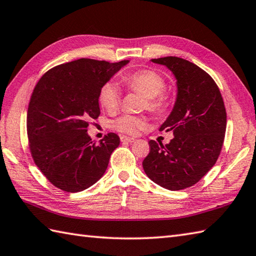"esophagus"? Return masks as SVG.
I'll return each instance as SVG.
<instances>
[{
    "label": "esophagus",
    "mask_w": 256,
    "mask_h": 256,
    "mask_svg": "<svg viewBox=\"0 0 256 256\" xmlns=\"http://www.w3.org/2000/svg\"><path fill=\"white\" fill-rule=\"evenodd\" d=\"M135 138H128V136H121V142L123 143H133Z\"/></svg>",
    "instance_id": "esophagus-1"
}]
</instances>
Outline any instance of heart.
<instances>
[{
	"instance_id": "heart-1",
	"label": "heart",
	"mask_w": 256,
	"mask_h": 256,
	"mask_svg": "<svg viewBox=\"0 0 256 256\" xmlns=\"http://www.w3.org/2000/svg\"><path fill=\"white\" fill-rule=\"evenodd\" d=\"M123 81L128 89L140 92L148 98L146 106L152 112L160 113L165 111L170 104V94L164 90L166 86L165 79L154 70L142 69L128 74L124 76ZM121 89L114 81H106L101 86L99 102L106 111L116 112L121 104ZM146 125L148 121L144 118L131 114H123L113 122V128L116 131L128 135H136L140 130L146 128Z\"/></svg>"
}]
</instances>
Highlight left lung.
Listing matches in <instances>:
<instances>
[{
    "label": "left lung",
    "mask_w": 256,
    "mask_h": 256,
    "mask_svg": "<svg viewBox=\"0 0 256 256\" xmlns=\"http://www.w3.org/2000/svg\"><path fill=\"white\" fill-rule=\"evenodd\" d=\"M172 72L177 84L175 104L160 131L174 138L162 145L150 140L143 168L150 180L168 190L194 186L216 164L224 145L226 112L214 80L186 59H152Z\"/></svg>",
    "instance_id": "1"
}]
</instances>
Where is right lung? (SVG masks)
<instances>
[{
    "label": "right lung",
    "mask_w": 256,
    "mask_h": 256,
    "mask_svg": "<svg viewBox=\"0 0 256 256\" xmlns=\"http://www.w3.org/2000/svg\"><path fill=\"white\" fill-rule=\"evenodd\" d=\"M128 62L81 58L48 70L37 82L27 135L32 160L54 186L78 192L104 175L120 138L108 133L96 143L88 128L100 116L101 86Z\"/></svg>",
    "instance_id": "1"
}]
</instances>
